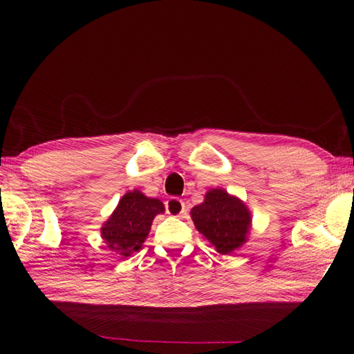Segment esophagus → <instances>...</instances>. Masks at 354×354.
I'll use <instances>...</instances> for the list:
<instances>
[{
  "instance_id": "34e87169",
  "label": "esophagus",
  "mask_w": 354,
  "mask_h": 354,
  "mask_svg": "<svg viewBox=\"0 0 354 354\" xmlns=\"http://www.w3.org/2000/svg\"><path fill=\"white\" fill-rule=\"evenodd\" d=\"M165 209H167V213L171 216H181L185 212V204L181 199L170 198L165 202Z\"/></svg>"
}]
</instances>
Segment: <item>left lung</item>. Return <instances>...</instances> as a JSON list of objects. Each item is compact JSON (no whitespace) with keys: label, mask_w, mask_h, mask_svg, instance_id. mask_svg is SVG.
<instances>
[{"label":"left lung","mask_w":354,"mask_h":354,"mask_svg":"<svg viewBox=\"0 0 354 354\" xmlns=\"http://www.w3.org/2000/svg\"><path fill=\"white\" fill-rule=\"evenodd\" d=\"M194 227L214 250L228 255L248 242L252 217L248 205L223 189L205 193L204 202L192 208Z\"/></svg>","instance_id":"obj_1"}]
</instances>
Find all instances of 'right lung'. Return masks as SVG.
<instances>
[{
	"label": "right lung",
	"mask_w": 354,
	"mask_h": 354,
	"mask_svg": "<svg viewBox=\"0 0 354 354\" xmlns=\"http://www.w3.org/2000/svg\"><path fill=\"white\" fill-rule=\"evenodd\" d=\"M164 212L160 199L149 198L137 189L124 193L100 228L104 245L124 259L131 257L142 248L155 216Z\"/></svg>",
	"instance_id": "add662e5"
}]
</instances>
